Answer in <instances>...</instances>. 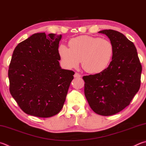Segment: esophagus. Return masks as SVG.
<instances>
[{"mask_svg": "<svg viewBox=\"0 0 146 146\" xmlns=\"http://www.w3.org/2000/svg\"><path fill=\"white\" fill-rule=\"evenodd\" d=\"M80 76H81V75L78 73H75V75H74V77L75 78H80Z\"/></svg>", "mask_w": 146, "mask_h": 146, "instance_id": "obj_1", "label": "esophagus"}]
</instances>
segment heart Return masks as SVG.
<instances>
[{"mask_svg":"<svg viewBox=\"0 0 146 146\" xmlns=\"http://www.w3.org/2000/svg\"><path fill=\"white\" fill-rule=\"evenodd\" d=\"M70 48L60 44L58 48L63 62L68 68H76L82 60L84 70L89 73H100L112 61L114 48L107 39L80 36L69 41Z\"/></svg>","mask_w":146,"mask_h":146,"instance_id":"heart-1","label":"heart"}]
</instances>
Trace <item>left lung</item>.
<instances>
[{
    "instance_id": "1",
    "label": "left lung",
    "mask_w": 146,
    "mask_h": 146,
    "mask_svg": "<svg viewBox=\"0 0 146 146\" xmlns=\"http://www.w3.org/2000/svg\"><path fill=\"white\" fill-rule=\"evenodd\" d=\"M98 33L108 36L114 52L106 70L83 76L84 93L95 113L108 116L128 106L139 91L142 65L133 43L124 34L111 29Z\"/></svg>"
}]
</instances>
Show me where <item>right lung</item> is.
<instances>
[{
	"label": "right lung",
	"mask_w": 146,
	"mask_h": 146,
	"mask_svg": "<svg viewBox=\"0 0 146 146\" xmlns=\"http://www.w3.org/2000/svg\"><path fill=\"white\" fill-rule=\"evenodd\" d=\"M61 38L60 34L36 33L13 51L8 70L9 91L27 114L50 117L64 105L75 72L60 66Z\"/></svg>",
	"instance_id": "obj_1"
}]
</instances>
